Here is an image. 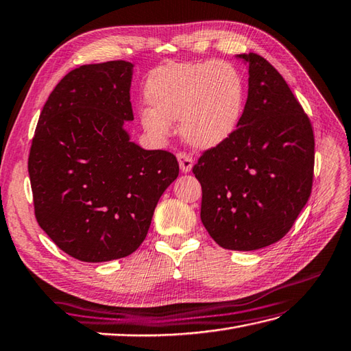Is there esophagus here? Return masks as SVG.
Listing matches in <instances>:
<instances>
[{"label":"esophagus","instance_id":"esophagus-1","mask_svg":"<svg viewBox=\"0 0 351 351\" xmlns=\"http://www.w3.org/2000/svg\"><path fill=\"white\" fill-rule=\"evenodd\" d=\"M178 161H179V169H181L182 173H189L193 169V158L186 154H178Z\"/></svg>","mask_w":351,"mask_h":351}]
</instances>
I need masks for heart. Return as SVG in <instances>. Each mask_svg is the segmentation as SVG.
<instances>
[{
    "label": "heart",
    "instance_id": "1",
    "mask_svg": "<svg viewBox=\"0 0 351 351\" xmlns=\"http://www.w3.org/2000/svg\"><path fill=\"white\" fill-rule=\"evenodd\" d=\"M146 100L152 108L141 112L146 132L167 137L170 121H181L184 141L194 149L210 151L238 128L245 85L229 62H169L151 75Z\"/></svg>",
    "mask_w": 351,
    "mask_h": 351
}]
</instances>
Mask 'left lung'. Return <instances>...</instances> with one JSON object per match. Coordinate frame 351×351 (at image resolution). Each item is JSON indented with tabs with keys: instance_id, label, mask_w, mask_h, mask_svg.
<instances>
[{
	"instance_id": "1",
	"label": "left lung",
	"mask_w": 351,
	"mask_h": 351,
	"mask_svg": "<svg viewBox=\"0 0 351 351\" xmlns=\"http://www.w3.org/2000/svg\"><path fill=\"white\" fill-rule=\"evenodd\" d=\"M248 97L229 141L206 151L193 173L202 185L200 218L219 247L254 251L278 242L311 194V122L274 65L241 53Z\"/></svg>"
}]
</instances>
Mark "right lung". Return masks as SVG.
Returning a JSON list of instances; mask_svg holds the SVG:
<instances>
[{
	"mask_svg": "<svg viewBox=\"0 0 351 351\" xmlns=\"http://www.w3.org/2000/svg\"><path fill=\"white\" fill-rule=\"evenodd\" d=\"M133 67L109 61L70 71L49 95L32 138L36 218L80 262H109L141 247L179 173L173 154L143 149L124 127L133 121Z\"/></svg>",
	"mask_w": 351,
	"mask_h": 351,
	"instance_id": "add662e5",
	"label": "right lung"
}]
</instances>
